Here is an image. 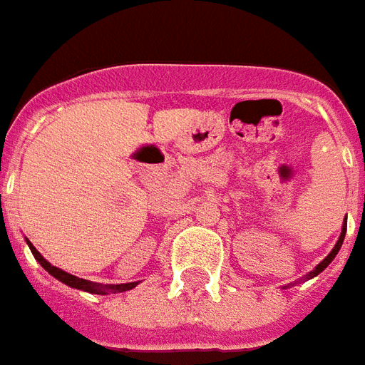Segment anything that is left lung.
I'll return each instance as SVG.
<instances>
[{"mask_svg": "<svg viewBox=\"0 0 365 365\" xmlns=\"http://www.w3.org/2000/svg\"><path fill=\"white\" fill-rule=\"evenodd\" d=\"M345 233H346V222L343 223V229H341L339 240H337V244H335V246H334V250H331V252H329V254L326 255V259L320 261V263H318V265L314 267V271H311V272H309V274H307V278H312V277H317V274H320V272H322L324 269H326V267H328L329 263L334 261V257H335V255H337V252H339V250H341V244H343V240H345Z\"/></svg>", "mask_w": 365, "mask_h": 365, "instance_id": "1", "label": "left lung"}]
</instances>
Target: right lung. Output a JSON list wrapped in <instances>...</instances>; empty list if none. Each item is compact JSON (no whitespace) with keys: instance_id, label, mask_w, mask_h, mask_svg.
<instances>
[{"instance_id":"obj_1","label":"right lung","mask_w":365,"mask_h":365,"mask_svg":"<svg viewBox=\"0 0 365 365\" xmlns=\"http://www.w3.org/2000/svg\"><path fill=\"white\" fill-rule=\"evenodd\" d=\"M28 242V246H30L31 254H34V257H36L37 261H39V265L45 269V271L48 272V274H53L54 278H58L60 282H64L66 286H70V288H76V289H83V292H88V294H98V295H106L108 292H126V289H132L134 286H136L138 282H130V284H117V286H111V284H108V286H102V284H96V282H88V280H83V278L79 277H73V274H70V272L62 271V269H58V267L51 265L45 257H43L39 252L36 250V246L30 242V240H26Z\"/></svg>"}]
</instances>
